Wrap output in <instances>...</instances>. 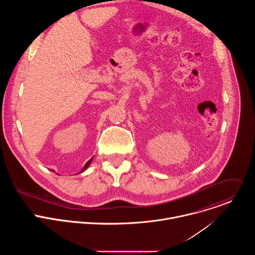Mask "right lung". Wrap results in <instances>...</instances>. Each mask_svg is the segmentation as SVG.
I'll return each instance as SVG.
<instances>
[{
	"label": "right lung",
	"instance_id": "obj_1",
	"mask_svg": "<svg viewBox=\"0 0 255 255\" xmlns=\"http://www.w3.org/2000/svg\"><path fill=\"white\" fill-rule=\"evenodd\" d=\"M93 158H94V157H92V158H91V159H90V160H89V161H88V162H87V163H86V164H85V166H84V167H83V168H82V170H81V171H80V173H81V172H83V171H85V170H86V169H87V168H88V167H89V165H90V164H91V162H92V160H93ZM51 171H53V170H51Z\"/></svg>",
	"mask_w": 255,
	"mask_h": 255
}]
</instances>
